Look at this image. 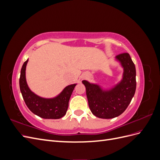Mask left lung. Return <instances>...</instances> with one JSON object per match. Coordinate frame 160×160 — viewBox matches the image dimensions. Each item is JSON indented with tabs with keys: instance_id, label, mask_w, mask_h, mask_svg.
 Returning a JSON list of instances; mask_svg holds the SVG:
<instances>
[{
	"instance_id": "8db88e82",
	"label": "left lung",
	"mask_w": 160,
	"mask_h": 160,
	"mask_svg": "<svg viewBox=\"0 0 160 160\" xmlns=\"http://www.w3.org/2000/svg\"><path fill=\"white\" fill-rule=\"evenodd\" d=\"M124 69L123 79L114 88L103 91L98 85L83 81L86 88L90 110L99 118L111 119L120 115L127 109L136 89L135 67L128 52L116 56Z\"/></svg>"
}]
</instances>
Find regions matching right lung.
Returning <instances> with one entry per match:
<instances>
[{
  "instance_id": "1",
  "label": "right lung",
  "mask_w": 160,
  "mask_h": 160,
  "mask_svg": "<svg viewBox=\"0 0 160 160\" xmlns=\"http://www.w3.org/2000/svg\"><path fill=\"white\" fill-rule=\"evenodd\" d=\"M28 60L21 71L19 79L21 92L24 101L32 112L43 119H59L66 114L69 101L76 84L68 85L61 93L53 99H44L37 96L28 88L25 78V70Z\"/></svg>"
}]
</instances>
